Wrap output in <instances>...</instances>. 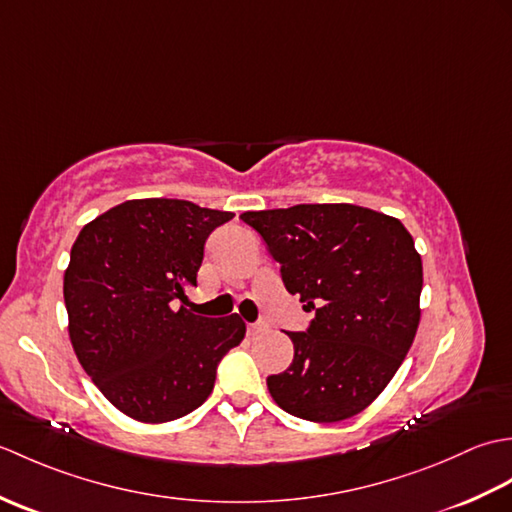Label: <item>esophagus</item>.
<instances>
[{
    "instance_id": "1",
    "label": "esophagus",
    "mask_w": 512,
    "mask_h": 512,
    "mask_svg": "<svg viewBox=\"0 0 512 512\" xmlns=\"http://www.w3.org/2000/svg\"><path fill=\"white\" fill-rule=\"evenodd\" d=\"M266 330L264 323H248V334L255 336V334H262Z\"/></svg>"
}]
</instances>
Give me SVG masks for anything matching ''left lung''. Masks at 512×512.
<instances>
[{
	"label": "left lung",
	"instance_id": "left-lung-1",
	"mask_svg": "<svg viewBox=\"0 0 512 512\" xmlns=\"http://www.w3.org/2000/svg\"><path fill=\"white\" fill-rule=\"evenodd\" d=\"M281 264L290 295L314 319L288 332L286 372L268 376L277 405L310 422H339L380 396L420 323L422 259L398 217L356 204L246 211Z\"/></svg>",
	"mask_w": 512,
	"mask_h": 512
}]
</instances>
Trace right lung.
I'll list each match as a JSON object with an SVG mask.
<instances>
[{"instance_id":"add662e5","label":"right lung","mask_w":512,"mask_h":512,"mask_svg":"<svg viewBox=\"0 0 512 512\" xmlns=\"http://www.w3.org/2000/svg\"><path fill=\"white\" fill-rule=\"evenodd\" d=\"M233 213L187 200H127L94 217L63 275L68 332L94 385L125 416L160 424L211 396L222 356L239 345V314L206 319L184 306L198 286L206 237Z\"/></svg>"}]
</instances>
